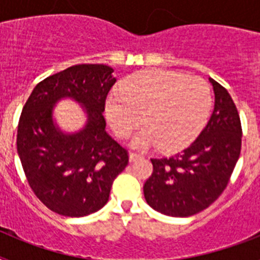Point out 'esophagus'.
<instances>
[{
	"label": "esophagus",
	"mask_w": 260,
	"mask_h": 260,
	"mask_svg": "<svg viewBox=\"0 0 260 260\" xmlns=\"http://www.w3.org/2000/svg\"><path fill=\"white\" fill-rule=\"evenodd\" d=\"M142 157H143V156L138 155V153L135 152H130V155H128V160H130V161H137V160H139V158Z\"/></svg>",
	"instance_id": "obj_1"
}]
</instances>
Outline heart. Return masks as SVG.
Returning <instances> with one entry per match:
<instances>
[{"instance_id":"1","label":"heart","mask_w":260,"mask_h":260,"mask_svg":"<svg viewBox=\"0 0 260 260\" xmlns=\"http://www.w3.org/2000/svg\"><path fill=\"white\" fill-rule=\"evenodd\" d=\"M212 107L211 89L203 79L182 73L143 70L123 80L119 95H110L105 112L119 138H126L144 122L133 147L160 146L176 152L189 146L204 127Z\"/></svg>"}]
</instances>
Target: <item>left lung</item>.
Segmentation results:
<instances>
[{"label":"left lung","mask_w":260,"mask_h":260,"mask_svg":"<svg viewBox=\"0 0 260 260\" xmlns=\"http://www.w3.org/2000/svg\"><path fill=\"white\" fill-rule=\"evenodd\" d=\"M215 109L187 148L169 157L151 158L153 172L143 186L153 210L186 217L206 210L228 185L242 144L240 114L226 88L210 79Z\"/></svg>","instance_id":"obj_1"}]
</instances>
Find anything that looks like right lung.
Returning a JSON list of instances; mask_svg holds the SVG:
<instances>
[{"instance_id": "1", "label": "right lung", "mask_w": 260, "mask_h": 260, "mask_svg": "<svg viewBox=\"0 0 260 260\" xmlns=\"http://www.w3.org/2000/svg\"><path fill=\"white\" fill-rule=\"evenodd\" d=\"M113 69L82 63L36 84L22 109L17 150L29 187L50 211L80 217L103 208L128 152L105 132V100L116 83ZM73 97L86 107L89 122L77 135H62L51 121L52 105Z\"/></svg>"}]
</instances>
